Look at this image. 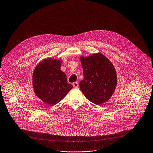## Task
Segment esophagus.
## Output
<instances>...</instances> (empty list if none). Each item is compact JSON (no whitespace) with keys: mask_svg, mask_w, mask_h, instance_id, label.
Instances as JSON below:
<instances>
[{"mask_svg":"<svg viewBox=\"0 0 153 153\" xmlns=\"http://www.w3.org/2000/svg\"><path fill=\"white\" fill-rule=\"evenodd\" d=\"M73 87L74 88H79V83L78 82H74L73 83Z\"/></svg>","mask_w":153,"mask_h":153,"instance_id":"34e87169","label":"esophagus"}]
</instances>
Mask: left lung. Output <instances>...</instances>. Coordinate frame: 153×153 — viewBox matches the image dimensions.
Instances as JSON below:
<instances>
[{
    "mask_svg": "<svg viewBox=\"0 0 153 153\" xmlns=\"http://www.w3.org/2000/svg\"><path fill=\"white\" fill-rule=\"evenodd\" d=\"M83 79L79 86L85 97L100 105L108 101L115 91L117 77L112 63L100 53L80 57Z\"/></svg>",
    "mask_w": 153,
    "mask_h": 153,
    "instance_id": "left-lung-1",
    "label": "left lung"
}]
</instances>
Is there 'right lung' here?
I'll return each mask as SVG.
<instances>
[{"label":"right lung","instance_id":"add662e5","mask_svg":"<svg viewBox=\"0 0 153 153\" xmlns=\"http://www.w3.org/2000/svg\"><path fill=\"white\" fill-rule=\"evenodd\" d=\"M61 61L45 59L35 67L32 84L36 95L50 105H55L73 88L67 83L65 74L60 70Z\"/></svg>","mask_w":153,"mask_h":153}]
</instances>
